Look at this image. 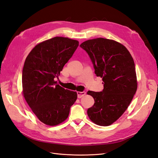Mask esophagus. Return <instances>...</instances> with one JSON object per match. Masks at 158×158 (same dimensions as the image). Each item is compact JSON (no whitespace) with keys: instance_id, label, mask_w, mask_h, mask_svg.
Instances as JSON below:
<instances>
[{"instance_id":"34e87169","label":"esophagus","mask_w":158,"mask_h":158,"mask_svg":"<svg viewBox=\"0 0 158 158\" xmlns=\"http://www.w3.org/2000/svg\"><path fill=\"white\" fill-rule=\"evenodd\" d=\"M86 94L85 92H77V95H78V98H82L84 97V95Z\"/></svg>"}]
</instances>
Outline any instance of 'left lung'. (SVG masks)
Listing matches in <instances>:
<instances>
[{
  "label": "left lung",
  "mask_w": 158,
  "mask_h": 158,
  "mask_svg": "<svg viewBox=\"0 0 158 158\" xmlns=\"http://www.w3.org/2000/svg\"><path fill=\"white\" fill-rule=\"evenodd\" d=\"M80 46L88 52L104 86L102 92H87L95 101L88 115L98 125H111L125 113L136 92L135 62L125 46L112 40L99 37Z\"/></svg>",
  "instance_id": "left-lung-1"
}]
</instances>
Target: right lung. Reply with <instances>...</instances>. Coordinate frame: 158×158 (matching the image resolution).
<instances>
[{
	"label": "right lung",
	"mask_w": 158,
	"mask_h": 158,
	"mask_svg": "<svg viewBox=\"0 0 158 158\" xmlns=\"http://www.w3.org/2000/svg\"><path fill=\"white\" fill-rule=\"evenodd\" d=\"M79 45L77 40L55 37L36 45L26 57L22 70V94L43 123L56 126L68 118L77 93L62 88L58 77Z\"/></svg>",
	"instance_id": "1"
}]
</instances>
